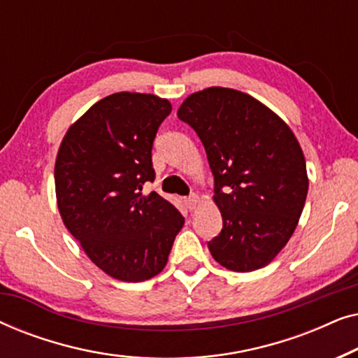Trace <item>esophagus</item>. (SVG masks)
I'll list each match as a JSON object with an SVG mask.
<instances>
[{
    "label": "esophagus",
    "instance_id": "esophagus-1",
    "mask_svg": "<svg viewBox=\"0 0 358 358\" xmlns=\"http://www.w3.org/2000/svg\"><path fill=\"white\" fill-rule=\"evenodd\" d=\"M199 202V195L197 194H190L189 197H185V205H187L189 210H194L195 205Z\"/></svg>",
    "mask_w": 358,
    "mask_h": 358
}]
</instances>
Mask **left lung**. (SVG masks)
<instances>
[{"instance_id":"1","label":"left lung","mask_w":358,"mask_h":358,"mask_svg":"<svg viewBox=\"0 0 358 358\" xmlns=\"http://www.w3.org/2000/svg\"><path fill=\"white\" fill-rule=\"evenodd\" d=\"M178 117L199 135L213 174L223 218L208 241L213 259L234 272L267 266L295 231L308 194L293 131L254 97L228 87L189 96Z\"/></svg>"}]
</instances>
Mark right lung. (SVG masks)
<instances>
[{
	"instance_id": "1",
	"label": "right lung",
	"mask_w": 358,
	"mask_h": 358,
	"mask_svg": "<svg viewBox=\"0 0 358 358\" xmlns=\"http://www.w3.org/2000/svg\"><path fill=\"white\" fill-rule=\"evenodd\" d=\"M171 114L169 101L115 92L96 102L63 138L55 190L63 223L107 275L143 282L163 271L184 224L156 192L153 141Z\"/></svg>"
}]
</instances>
